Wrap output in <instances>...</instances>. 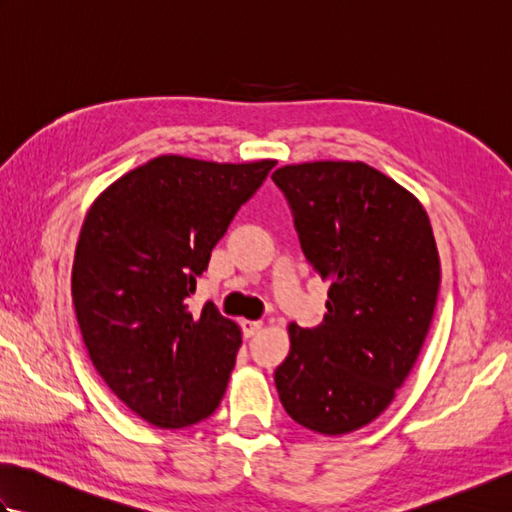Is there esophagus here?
I'll return each instance as SVG.
<instances>
[{
	"label": "esophagus",
	"mask_w": 512,
	"mask_h": 512,
	"mask_svg": "<svg viewBox=\"0 0 512 512\" xmlns=\"http://www.w3.org/2000/svg\"><path fill=\"white\" fill-rule=\"evenodd\" d=\"M262 328H264L262 321H244L242 323V330H244L246 339H250V336H255V334L262 332Z\"/></svg>",
	"instance_id": "34e87169"
}]
</instances>
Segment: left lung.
<instances>
[{
  "label": "left lung",
  "mask_w": 512,
  "mask_h": 512,
  "mask_svg": "<svg viewBox=\"0 0 512 512\" xmlns=\"http://www.w3.org/2000/svg\"><path fill=\"white\" fill-rule=\"evenodd\" d=\"M273 180L330 284L317 328L288 325L279 400L301 427L343 436L376 420L416 363L440 290L436 237L416 195L365 162H301Z\"/></svg>",
  "instance_id": "1"
}]
</instances>
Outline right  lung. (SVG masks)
Segmentation results:
<instances>
[{
	"label": "right lung",
	"instance_id": "add662e5",
	"mask_svg": "<svg viewBox=\"0 0 512 512\" xmlns=\"http://www.w3.org/2000/svg\"><path fill=\"white\" fill-rule=\"evenodd\" d=\"M277 160L158 156L112 182L85 215L72 303L96 372L138 418L182 429L220 405L242 330L187 299L237 209Z\"/></svg>",
	"mask_w": 512,
	"mask_h": 512
}]
</instances>
